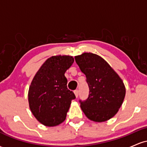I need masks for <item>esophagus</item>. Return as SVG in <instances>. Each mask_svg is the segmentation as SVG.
<instances>
[{"label": "esophagus", "instance_id": "obj_1", "mask_svg": "<svg viewBox=\"0 0 147 147\" xmlns=\"http://www.w3.org/2000/svg\"><path fill=\"white\" fill-rule=\"evenodd\" d=\"M74 92H75V96H76V97H78V96H79V90H75V91H74Z\"/></svg>", "mask_w": 147, "mask_h": 147}]
</instances>
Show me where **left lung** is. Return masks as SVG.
<instances>
[{"instance_id": "obj_1", "label": "left lung", "mask_w": 147, "mask_h": 147, "mask_svg": "<svg viewBox=\"0 0 147 147\" xmlns=\"http://www.w3.org/2000/svg\"><path fill=\"white\" fill-rule=\"evenodd\" d=\"M86 77L88 97L79 100L81 109L90 120L102 122L112 118L122 106L126 89L122 79L99 55L85 52L75 57Z\"/></svg>"}]
</instances>
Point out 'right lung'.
Segmentation results:
<instances>
[{"label":"right lung","instance_id":"1","mask_svg":"<svg viewBox=\"0 0 147 147\" xmlns=\"http://www.w3.org/2000/svg\"><path fill=\"white\" fill-rule=\"evenodd\" d=\"M73 62L71 56L51 57L32 79L28 91L30 109L43 125L57 126L65 119L75 95L67 88L68 80L64 75Z\"/></svg>","mask_w":147,"mask_h":147}]
</instances>
